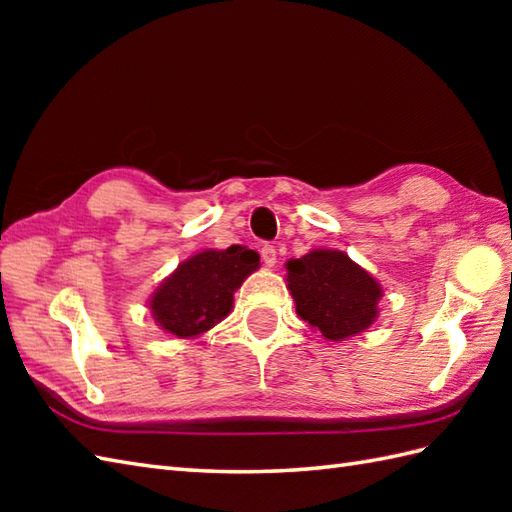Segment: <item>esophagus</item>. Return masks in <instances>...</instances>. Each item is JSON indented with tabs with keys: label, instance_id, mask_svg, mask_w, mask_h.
I'll list each match as a JSON object with an SVG mask.
<instances>
[{
	"label": "esophagus",
	"instance_id": "1",
	"mask_svg": "<svg viewBox=\"0 0 512 512\" xmlns=\"http://www.w3.org/2000/svg\"><path fill=\"white\" fill-rule=\"evenodd\" d=\"M262 262L268 268H273L277 264V250H275V246H264L262 248Z\"/></svg>",
	"mask_w": 512,
	"mask_h": 512
}]
</instances>
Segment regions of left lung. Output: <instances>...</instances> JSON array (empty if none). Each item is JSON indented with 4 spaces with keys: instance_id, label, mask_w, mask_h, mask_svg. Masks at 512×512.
<instances>
[{
    "instance_id": "8db88e82",
    "label": "left lung",
    "mask_w": 512,
    "mask_h": 512,
    "mask_svg": "<svg viewBox=\"0 0 512 512\" xmlns=\"http://www.w3.org/2000/svg\"><path fill=\"white\" fill-rule=\"evenodd\" d=\"M286 266L297 314L328 341L363 332L378 317L380 284L341 250H310Z\"/></svg>"
}]
</instances>
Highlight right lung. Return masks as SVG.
Here are the masks:
<instances>
[{
  "instance_id": "add662e5",
  "label": "right lung",
  "mask_w": 512,
  "mask_h": 512,
  "mask_svg": "<svg viewBox=\"0 0 512 512\" xmlns=\"http://www.w3.org/2000/svg\"><path fill=\"white\" fill-rule=\"evenodd\" d=\"M259 255L244 246L202 250L182 262L149 301L162 330L189 339L220 323L233 308V292L257 270Z\"/></svg>"
}]
</instances>
